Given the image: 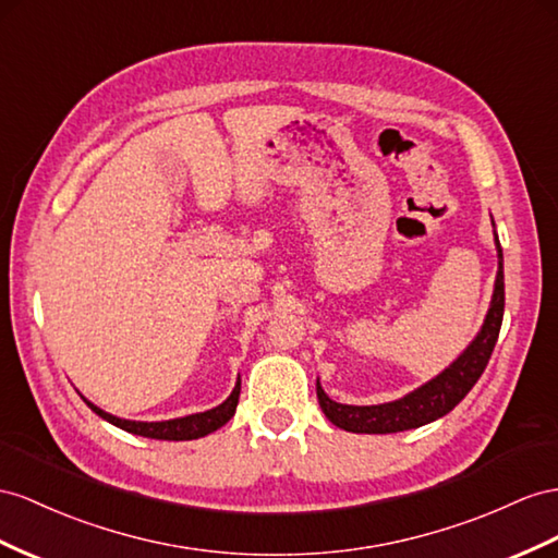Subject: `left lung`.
<instances>
[{
	"label": "left lung",
	"mask_w": 558,
	"mask_h": 558,
	"mask_svg": "<svg viewBox=\"0 0 558 558\" xmlns=\"http://www.w3.org/2000/svg\"><path fill=\"white\" fill-rule=\"evenodd\" d=\"M495 247H497V276H495L490 308L485 313L481 330L474 339H471V344L457 355V359L442 369L440 375L428 379L415 391H410L391 403H379V405L337 403L323 391L320 379H318L316 393L327 420H330L335 426L344 428V432H353V434H396V432H408V428L424 426L428 422H436L438 417L448 415V412L462 401V398L471 391V387L478 381V377L483 375L485 365H488L497 335H499V327H502L505 266H502V247H499L497 233H495Z\"/></svg>",
	"instance_id": "left-lung-1"
}]
</instances>
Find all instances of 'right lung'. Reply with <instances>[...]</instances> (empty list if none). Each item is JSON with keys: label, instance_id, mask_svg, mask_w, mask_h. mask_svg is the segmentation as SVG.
<instances>
[{"label": "right lung", "instance_id": "1", "mask_svg": "<svg viewBox=\"0 0 558 558\" xmlns=\"http://www.w3.org/2000/svg\"><path fill=\"white\" fill-rule=\"evenodd\" d=\"M238 398H240V377H238L235 389L231 391V396H228L221 405L205 410V412H195V415L165 420V422L122 420V417L110 415V412L94 405L92 401H87V398H84V403H87L98 417H104L106 422L120 426L122 432H130V434L143 436V438H155V440H193V438H203L211 432H217V428H221L228 420H231L235 415Z\"/></svg>", "mask_w": 558, "mask_h": 558}]
</instances>
